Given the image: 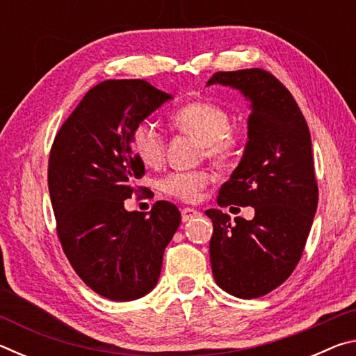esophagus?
I'll list each match as a JSON object with an SVG mask.
<instances>
[{"instance_id":"34e87169","label":"esophagus","mask_w":356,"mask_h":356,"mask_svg":"<svg viewBox=\"0 0 356 356\" xmlns=\"http://www.w3.org/2000/svg\"><path fill=\"white\" fill-rule=\"evenodd\" d=\"M180 213H182V221H190V220L196 218V216L201 215L200 210L191 209V207H184L182 212H180Z\"/></svg>"}]
</instances>
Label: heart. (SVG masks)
I'll use <instances>...</instances> for the list:
<instances>
[{"instance_id":"heart-1","label":"heart","mask_w":356,"mask_h":356,"mask_svg":"<svg viewBox=\"0 0 356 356\" xmlns=\"http://www.w3.org/2000/svg\"><path fill=\"white\" fill-rule=\"evenodd\" d=\"M172 122L179 130L200 138L204 144V155L213 161H227L237 152L238 135L229 129L231 116L225 106L215 102L197 100L177 108ZM134 149L144 165L156 168L163 163L166 152V136L159 125L143 120L131 134ZM212 180L206 170L172 171L159 180V190L166 196L184 202L200 200L201 191Z\"/></svg>"}]
</instances>
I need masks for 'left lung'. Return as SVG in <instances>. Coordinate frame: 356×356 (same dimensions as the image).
<instances>
[{
  "label": "left lung",
  "mask_w": 356,
  "mask_h": 356,
  "mask_svg": "<svg viewBox=\"0 0 356 356\" xmlns=\"http://www.w3.org/2000/svg\"><path fill=\"white\" fill-rule=\"evenodd\" d=\"M251 100L248 143L218 191L220 207H254L251 221L209 209L210 264L222 291L257 298L281 286L300 262L317 209L318 186L308 124L289 89L264 69L216 72L210 84Z\"/></svg>",
  "instance_id": "1"
}]
</instances>
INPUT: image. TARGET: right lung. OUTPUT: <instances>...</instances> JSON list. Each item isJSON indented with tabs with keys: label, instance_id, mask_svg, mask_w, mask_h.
Wrapping results in <instances>:
<instances>
[{
	"label": "right lung",
	"instance_id": "1",
	"mask_svg": "<svg viewBox=\"0 0 356 356\" xmlns=\"http://www.w3.org/2000/svg\"><path fill=\"white\" fill-rule=\"evenodd\" d=\"M171 95L144 80H106L89 89L65 119L48 159V191L64 254L84 284L113 301L155 287L163 252L180 225L174 204L127 212L143 190L144 163L131 146L138 124Z\"/></svg>",
	"mask_w": 356,
	"mask_h": 356
}]
</instances>
